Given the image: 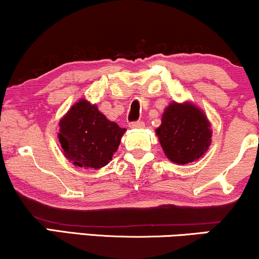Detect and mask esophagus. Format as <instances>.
<instances>
[{"label": "esophagus", "mask_w": 259, "mask_h": 259, "mask_svg": "<svg viewBox=\"0 0 259 259\" xmlns=\"http://www.w3.org/2000/svg\"><path fill=\"white\" fill-rule=\"evenodd\" d=\"M130 127H136V129H139V127H143L145 126V123H143L142 120H136V121H132V123L129 124Z\"/></svg>", "instance_id": "esophagus-1"}]
</instances>
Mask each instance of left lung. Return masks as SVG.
Masks as SVG:
<instances>
[{"label": "left lung", "mask_w": 259, "mask_h": 259, "mask_svg": "<svg viewBox=\"0 0 259 259\" xmlns=\"http://www.w3.org/2000/svg\"><path fill=\"white\" fill-rule=\"evenodd\" d=\"M157 135L171 161L188 164L206 152L212 133L206 116L192 104L169 105L161 118Z\"/></svg>", "instance_id": "obj_1"}]
</instances>
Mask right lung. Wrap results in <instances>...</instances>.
Returning <instances> with one entry per match:
<instances>
[{"label":"right lung","mask_w":259,"mask_h":259,"mask_svg":"<svg viewBox=\"0 0 259 259\" xmlns=\"http://www.w3.org/2000/svg\"><path fill=\"white\" fill-rule=\"evenodd\" d=\"M59 125V141L65 157L77 166L93 169L110 163L125 132L87 100L73 105Z\"/></svg>","instance_id":"add662e5"}]
</instances>
